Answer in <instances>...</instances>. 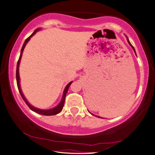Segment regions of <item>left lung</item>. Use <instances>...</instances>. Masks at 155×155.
Segmentation results:
<instances>
[{"instance_id": "8db88e82", "label": "left lung", "mask_w": 155, "mask_h": 155, "mask_svg": "<svg viewBox=\"0 0 155 155\" xmlns=\"http://www.w3.org/2000/svg\"><path fill=\"white\" fill-rule=\"evenodd\" d=\"M126 38H127V41H128V44H129L130 45H131V48H133V50H134V52H135V53H136V51H135V49H134V48L133 47V46H132V45L131 44V42H130V41H129V40H128V37H126ZM136 55H137V54H136ZM91 114H92V113H91ZM93 115V114H92ZM95 116H97V115H95ZM97 117H99V116H97ZM99 118H100V117H99Z\"/></svg>"}]
</instances>
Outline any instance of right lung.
<instances>
[{"label":"right lung","instance_id":"right-lung-1","mask_svg":"<svg viewBox=\"0 0 155 155\" xmlns=\"http://www.w3.org/2000/svg\"><path fill=\"white\" fill-rule=\"evenodd\" d=\"M40 29H41L40 28H38V29H37L36 30H35L34 32H33L32 34H31L30 36L28 37L27 40H25V42H24L23 46H22V48H21V53H20V56H19V58H18V63H17V66H16V82H17V87H18V91H19L20 94H21V97L23 98V100H24V102H26V104H27V105H28V107L30 108L31 110L35 112V113H38V114H41V115H54L58 114V113H61V110H62V109H63V105H64L65 98H66V94H67V92H68V88H69L70 85L71 84L73 81H71V82H69V83L68 84L66 85V88H65L64 91H63L62 99H61V101L60 102V103L58 104V105L57 106H55V107L51 108V109H48V110L39 109V108H37V107H34V106H33V105H31V104L27 101V99H26L25 97H24L23 92H22V91H21V86H20V77H19V71H18V68H19L20 61H21V56H22V53H23L24 49V48H25L26 45L27 44V42H29V40H30V39H31V37H32L33 35H35V34H36L37 31H40Z\"/></svg>","mask_w":155,"mask_h":155}]
</instances>
